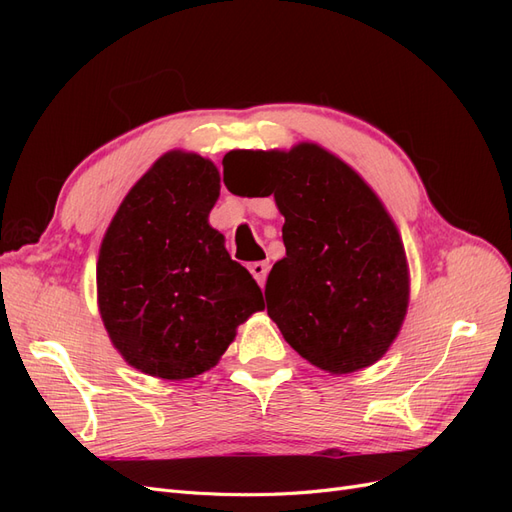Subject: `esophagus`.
<instances>
[{
    "mask_svg": "<svg viewBox=\"0 0 512 512\" xmlns=\"http://www.w3.org/2000/svg\"><path fill=\"white\" fill-rule=\"evenodd\" d=\"M250 271H252V275H254V280H256L260 286H265L267 275H269V262H252Z\"/></svg>",
    "mask_w": 512,
    "mask_h": 512,
    "instance_id": "1",
    "label": "esophagus"
}]
</instances>
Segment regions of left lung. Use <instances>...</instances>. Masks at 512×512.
<instances>
[{"instance_id":"8db88e82","label":"left lung","mask_w":512,"mask_h":512,"mask_svg":"<svg viewBox=\"0 0 512 512\" xmlns=\"http://www.w3.org/2000/svg\"><path fill=\"white\" fill-rule=\"evenodd\" d=\"M226 170L258 183L284 215L286 256L267 280L269 318L305 361L344 376L380 361L410 303V269L399 230L378 194L316 143L232 149Z\"/></svg>"}]
</instances>
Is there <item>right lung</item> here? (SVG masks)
Returning a JSON list of instances; mask_svg holds the SVG:
<instances>
[{"instance_id":"obj_1","label":"right lung","mask_w":512,"mask_h":512,"mask_svg":"<svg viewBox=\"0 0 512 512\" xmlns=\"http://www.w3.org/2000/svg\"><path fill=\"white\" fill-rule=\"evenodd\" d=\"M220 170L194 151H166L108 224L98 254V309L134 369L190 380L218 365L239 324L265 309L254 277L209 224Z\"/></svg>"}]
</instances>
